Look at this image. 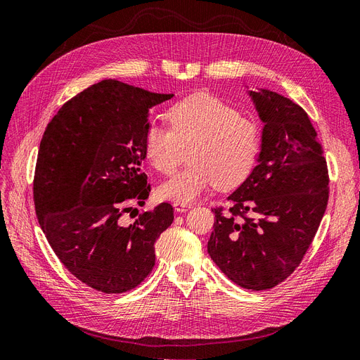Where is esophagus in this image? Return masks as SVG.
Instances as JSON below:
<instances>
[{"instance_id": "1", "label": "esophagus", "mask_w": 360, "mask_h": 360, "mask_svg": "<svg viewBox=\"0 0 360 360\" xmlns=\"http://www.w3.org/2000/svg\"><path fill=\"white\" fill-rule=\"evenodd\" d=\"M174 210L177 211V212H184V211H188V210H191L192 208V205L191 204H183V202H174Z\"/></svg>"}]
</instances>
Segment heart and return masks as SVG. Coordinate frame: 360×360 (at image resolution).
<instances>
[{"label":"heart","mask_w":360,"mask_h":360,"mask_svg":"<svg viewBox=\"0 0 360 360\" xmlns=\"http://www.w3.org/2000/svg\"><path fill=\"white\" fill-rule=\"evenodd\" d=\"M167 118L171 130L150 124L143 139L148 162L162 174H172L189 146V164L162 183V199L188 204L214 184L227 189L245 180L262 149L257 122L211 93H195L172 105Z\"/></svg>","instance_id":"b5f03b06"}]
</instances>
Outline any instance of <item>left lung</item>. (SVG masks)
Segmentation results:
<instances>
[{
    "label": "left lung",
    "instance_id": "1",
    "mask_svg": "<svg viewBox=\"0 0 360 360\" xmlns=\"http://www.w3.org/2000/svg\"><path fill=\"white\" fill-rule=\"evenodd\" d=\"M264 124L257 165L214 210L208 254L242 288L269 290L303 260L328 204V171L304 109L267 89L247 91Z\"/></svg>",
    "mask_w": 360,
    "mask_h": 360
}]
</instances>
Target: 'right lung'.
<instances>
[{
  "instance_id": "1",
  "label": "right lung",
  "mask_w": 360,
  "mask_h": 360,
  "mask_svg": "<svg viewBox=\"0 0 360 360\" xmlns=\"http://www.w3.org/2000/svg\"><path fill=\"white\" fill-rule=\"evenodd\" d=\"M172 96L103 79L66 102L42 136L34 179L39 226L63 266L100 292L145 281L155 242L174 220L162 202L121 224L128 205L149 198L143 139L150 109Z\"/></svg>"
}]
</instances>
